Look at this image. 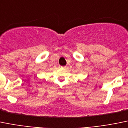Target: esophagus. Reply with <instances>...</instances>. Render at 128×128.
Returning <instances> with one entry per match:
<instances>
[{
	"label": "esophagus",
	"instance_id": "34e87169",
	"mask_svg": "<svg viewBox=\"0 0 128 128\" xmlns=\"http://www.w3.org/2000/svg\"><path fill=\"white\" fill-rule=\"evenodd\" d=\"M60 68H62V69H65L66 67L65 66H60Z\"/></svg>",
	"mask_w": 128,
	"mask_h": 128
}]
</instances>
